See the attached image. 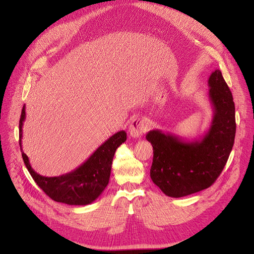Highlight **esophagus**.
<instances>
[{
	"instance_id": "obj_1",
	"label": "esophagus",
	"mask_w": 254,
	"mask_h": 254,
	"mask_svg": "<svg viewBox=\"0 0 254 254\" xmlns=\"http://www.w3.org/2000/svg\"><path fill=\"white\" fill-rule=\"evenodd\" d=\"M147 124L145 123V120L143 118H135L132 119V122L129 126L128 131L131 137L134 138H139L141 137L143 134H145V131L147 130Z\"/></svg>"
}]
</instances>
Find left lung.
Instances as JSON below:
<instances>
[{
  "label": "left lung",
  "mask_w": 254,
  "mask_h": 254,
  "mask_svg": "<svg viewBox=\"0 0 254 254\" xmlns=\"http://www.w3.org/2000/svg\"><path fill=\"white\" fill-rule=\"evenodd\" d=\"M213 118L202 139L186 141L153 129L146 139L153 147L150 177L168 196L182 197L206 190L220 175L236 135L235 103L219 70L208 80Z\"/></svg>",
  "instance_id": "8db88e82"
}]
</instances>
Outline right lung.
<instances>
[{
  "label": "right lung",
  "mask_w": 254,
  "mask_h": 254,
  "mask_svg": "<svg viewBox=\"0 0 254 254\" xmlns=\"http://www.w3.org/2000/svg\"><path fill=\"white\" fill-rule=\"evenodd\" d=\"M25 119V106L19 119V145L24 165L31 176L53 201L75 206H84L92 203L104 191L109 183L111 166L116 149L127 140V132L120 130L93 152L87 161L74 171L58 177H45L36 173L29 157L21 149L22 126Z\"/></svg>",
  "instance_id": "add662e5"
}]
</instances>
